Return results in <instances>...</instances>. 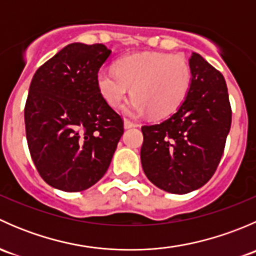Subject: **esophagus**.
<instances>
[{
  "label": "esophagus",
  "mask_w": 256,
  "mask_h": 256,
  "mask_svg": "<svg viewBox=\"0 0 256 256\" xmlns=\"http://www.w3.org/2000/svg\"><path fill=\"white\" fill-rule=\"evenodd\" d=\"M124 125H125V128H136L138 126V124L134 122V121L128 120V118H125V121H124Z\"/></svg>",
  "instance_id": "obj_1"
}]
</instances>
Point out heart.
Here are the masks:
<instances>
[{
  "instance_id": "obj_1",
  "label": "heart",
  "mask_w": 256,
  "mask_h": 256,
  "mask_svg": "<svg viewBox=\"0 0 256 256\" xmlns=\"http://www.w3.org/2000/svg\"><path fill=\"white\" fill-rule=\"evenodd\" d=\"M192 82V69L182 54L141 53L125 56L116 62L115 69H100L96 85L105 102L118 108L132 86V100L125 110L140 115L147 110L161 118L183 102Z\"/></svg>"
}]
</instances>
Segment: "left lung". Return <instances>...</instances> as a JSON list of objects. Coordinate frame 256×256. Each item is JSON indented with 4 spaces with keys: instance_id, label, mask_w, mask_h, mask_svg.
Wrapping results in <instances>:
<instances>
[{
    "instance_id": "obj_1",
    "label": "left lung",
    "mask_w": 256,
    "mask_h": 256,
    "mask_svg": "<svg viewBox=\"0 0 256 256\" xmlns=\"http://www.w3.org/2000/svg\"><path fill=\"white\" fill-rule=\"evenodd\" d=\"M192 82L178 110L154 125H144L141 164L161 190L186 194L216 171L232 125L226 80L198 53L190 59Z\"/></svg>"
}]
</instances>
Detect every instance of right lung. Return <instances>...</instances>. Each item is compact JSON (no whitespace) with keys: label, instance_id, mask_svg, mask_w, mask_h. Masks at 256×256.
Wrapping results in <instances>:
<instances>
[{"label":"right lung","instance_id":"obj_1","mask_svg":"<svg viewBox=\"0 0 256 256\" xmlns=\"http://www.w3.org/2000/svg\"><path fill=\"white\" fill-rule=\"evenodd\" d=\"M112 50L72 43L37 69L24 106L26 138L40 176L64 192L98 182L124 134V120L105 102L96 74Z\"/></svg>","mask_w":256,"mask_h":256}]
</instances>
